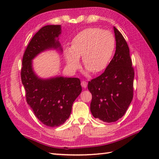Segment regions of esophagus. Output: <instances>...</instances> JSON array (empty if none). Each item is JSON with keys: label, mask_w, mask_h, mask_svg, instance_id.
<instances>
[{"label": "esophagus", "mask_w": 159, "mask_h": 159, "mask_svg": "<svg viewBox=\"0 0 159 159\" xmlns=\"http://www.w3.org/2000/svg\"><path fill=\"white\" fill-rule=\"evenodd\" d=\"M81 85L83 87H84V88H86V87H87V83L86 81H85V80H83V81L81 82Z\"/></svg>", "instance_id": "34e87169"}]
</instances>
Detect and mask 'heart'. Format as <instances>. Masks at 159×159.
<instances>
[{
	"mask_svg": "<svg viewBox=\"0 0 159 159\" xmlns=\"http://www.w3.org/2000/svg\"><path fill=\"white\" fill-rule=\"evenodd\" d=\"M116 47L113 35L97 28L83 30L74 37L70 48L64 50L67 65L72 71L79 67V57L83 65L94 74L102 72L107 67Z\"/></svg>",
	"mask_w": 159,
	"mask_h": 159,
	"instance_id": "heart-1",
	"label": "heart"
}]
</instances>
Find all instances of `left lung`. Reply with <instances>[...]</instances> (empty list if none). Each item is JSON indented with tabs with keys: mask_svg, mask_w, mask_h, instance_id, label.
Returning <instances> with one entry per match:
<instances>
[{
	"mask_svg": "<svg viewBox=\"0 0 159 159\" xmlns=\"http://www.w3.org/2000/svg\"><path fill=\"white\" fill-rule=\"evenodd\" d=\"M116 50L105 71L88 83L92 95L90 110L93 116L104 122L122 117L133 98L134 68L129 48L121 33L115 27Z\"/></svg>",
	"mask_w": 159,
	"mask_h": 159,
	"instance_id": "obj_1",
	"label": "left lung"
}]
</instances>
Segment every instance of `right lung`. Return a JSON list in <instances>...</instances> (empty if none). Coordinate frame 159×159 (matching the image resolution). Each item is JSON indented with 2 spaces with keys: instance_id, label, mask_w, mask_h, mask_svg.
Returning <instances> with one entry per match:
<instances>
[{
  "instance_id": "right-lung-1",
  "label": "right lung",
  "mask_w": 159,
  "mask_h": 159,
  "mask_svg": "<svg viewBox=\"0 0 159 159\" xmlns=\"http://www.w3.org/2000/svg\"><path fill=\"white\" fill-rule=\"evenodd\" d=\"M61 34L60 25H46L37 32L23 55L21 80L26 99L36 117L49 127H57L68 119L73 102L82 91L78 78L55 77L41 79L32 67V59L49 48L62 50L57 38Z\"/></svg>"
}]
</instances>
